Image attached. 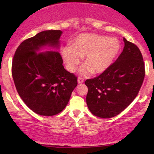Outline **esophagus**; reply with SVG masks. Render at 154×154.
<instances>
[{"instance_id": "esophagus-1", "label": "esophagus", "mask_w": 154, "mask_h": 154, "mask_svg": "<svg viewBox=\"0 0 154 154\" xmlns=\"http://www.w3.org/2000/svg\"><path fill=\"white\" fill-rule=\"evenodd\" d=\"M77 82L79 83V84H82V83L84 82V79L82 78V77H78L77 78Z\"/></svg>"}]
</instances>
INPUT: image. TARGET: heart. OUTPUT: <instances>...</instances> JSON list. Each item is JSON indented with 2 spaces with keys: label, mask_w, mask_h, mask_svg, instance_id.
<instances>
[{
  "label": "heart",
  "mask_w": 154,
  "mask_h": 154,
  "mask_svg": "<svg viewBox=\"0 0 154 154\" xmlns=\"http://www.w3.org/2000/svg\"><path fill=\"white\" fill-rule=\"evenodd\" d=\"M121 44L118 39L105 35L83 33L78 35L71 45L65 46L61 56L69 71L74 72L84 56L79 69L82 75L101 74L106 71L119 54Z\"/></svg>",
  "instance_id": "heart-1"
}]
</instances>
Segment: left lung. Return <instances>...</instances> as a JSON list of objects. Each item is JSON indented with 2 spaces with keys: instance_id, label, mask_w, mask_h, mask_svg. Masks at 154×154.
<instances>
[{
  "instance_id": "left-lung-1",
  "label": "left lung",
  "mask_w": 154,
  "mask_h": 154,
  "mask_svg": "<svg viewBox=\"0 0 154 154\" xmlns=\"http://www.w3.org/2000/svg\"><path fill=\"white\" fill-rule=\"evenodd\" d=\"M125 47L118 59L98 77L85 82L88 88L89 110L100 118L120 114L138 94L145 77L142 54L137 45L125 38Z\"/></svg>"
}]
</instances>
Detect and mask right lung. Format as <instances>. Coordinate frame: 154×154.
<instances>
[{
  "label": "right lung",
  "mask_w": 154,
  "mask_h": 154,
  "mask_svg": "<svg viewBox=\"0 0 154 154\" xmlns=\"http://www.w3.org/2000/svg\"><path fill=\"white\" fill-rule=\"evenodd\" d=\"M61 30L40 32L23 41L12 61V77L19 96L42 116L59 114L77 85V77L66 71L58 51ZM48 47L50 51L42 52Z\"/></svg>",
  "instance_id": "1"
}]
</instances>
